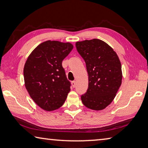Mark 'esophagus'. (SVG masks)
Wrapping results in <instances>:
<instances>
[{"mask_svg":"<svg viewBox=\"0 0 148 148\" xmlns=\"http://www.w3.org/2000/svg\"><path fill=\"white\" fill-rule=\"evenodd\" d=\"M71 84H72V87H74V88L75 87H76V82H75V81H72L71 82Z\"/></svg>","mask_w":148,"mask_h":148,"instance_id":"1","label":"esophagus"}]
</instances>
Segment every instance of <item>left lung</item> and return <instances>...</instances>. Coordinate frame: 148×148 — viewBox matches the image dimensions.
I'll return each instance as SVG.
<instances>
[{
	"label": "left lung",
	"instance_id": "obj_1",
	"mask_svg": "<svg viewBox=\"0 0 148 148\" xmlns=\"http://www.w3.org/2000/svg\"><path fill=\"white\" fill-rule=\"evenodd\" d=\"M77 51L86 64L87 92L81 99L85 106L102 110L113 101L122 81L121 64L117 53L99 39L77 42Z\"/></svg>",
	"mask_w": 148,
	"mask_h": 148
}]
</instances>
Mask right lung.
Returning a JSON list of instances; mask_svg holds the SVG:
<instances>
[{
    "instance_id": "obj_1",
    "label": "right lung",
    "mask_w": 148,
    "mask_h": 148,
    "mask_svg": "<svg viewBox=\"0 0 148 148\" xmlns=\"http://www.w3.org/2000/svg\"><path fill=\"white\" fill-rule=\"evenodd\" d=\"M72 49L69 42L47 40L31 52L25 64V86L35 103L46 111L62 106L71 91L62 61Z\"/></svg>"
}]
</instances>
